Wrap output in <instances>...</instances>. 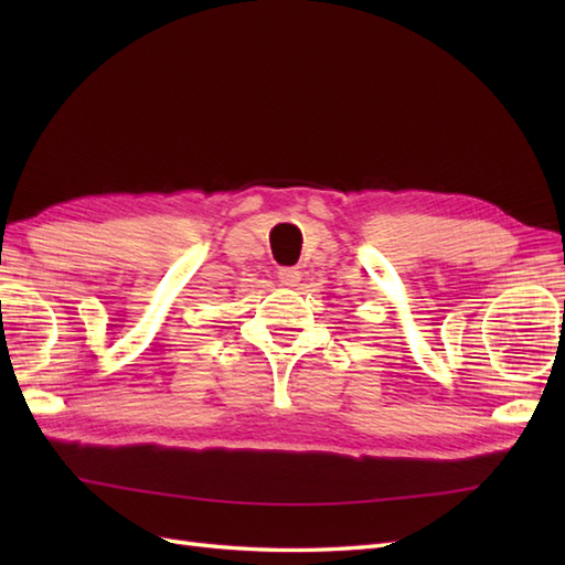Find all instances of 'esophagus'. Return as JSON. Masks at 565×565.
<instances>
[{
    "mask_svg": "<svg viewBox=\"0 0 565 565\" xmlns=\"http://www.w3.org/2000/svg\"><path fill=\"white\" fill-rule=\"evenodd\" d=\"M279 281L284 286H298V281H301V271H298L296 267H279Z\"/></svg>",
    "mask_w": 565,
    "mask_h": 565,
    "instance_id": "obj_1",
    "label": "esophagus"
}]
</instances>
